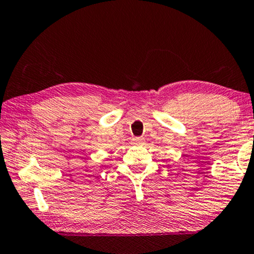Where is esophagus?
Wrapping results in <instances>:
<instances>
[{
  "label": "esophagus",
  "instance_id": "34e87169",
  "mask_svg": "<svg viewBox=\"0 0 254 254\" xmlns=\"http://www.w3.org/2000/svg\"><path fill=\"white\" fill-rule=\"evenodd\" d=\"M142 142H144V139H142V138H135V139H133V144L134 145H141Z\"/></svg>",
  "mask_w": 254,
  "mask_h": 254
}]
</instances>
